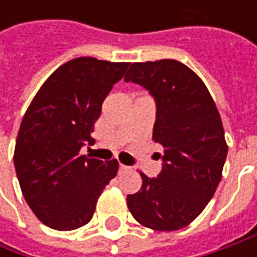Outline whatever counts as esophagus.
Here are the masks:
<instances>
[{
    "label": "esophagus",
    "mask_w": 257,
    "mask_h": 257,
    "mask_svg": "<svg viewBox=\"0 0 257 257\" xmlns=\"http://www.w3.org/2000/svg\"><path fill=\"white\" fill-rule=\"evenodd\" d=\"M130 167H127V166H124V164H120V172H125V170H128Z\"/></svg>",
    "instance_id": "1"
}]
</instances>
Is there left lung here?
<instances>
[{"mask_svg": "<svg viewBox=\"0 0 257 257\" xmlns=\"http://www.w3.org/2000/svg\"><path fill=\"white\" fill-rule=\"evenodd\" d=\"M156 101L153 140L163 146L157 177L142 174V189L127 196L133 217L146 227L172 232L192 223L222 179L227 144L222 118L207 87L176 60L133 63L124 77Z\"/></svg>", "mask_w": 257, "mask_h": 257, "instance_id": "left-lung-1", "label": "left lung"}]
</instances>
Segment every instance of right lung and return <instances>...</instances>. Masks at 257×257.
<instances>
[{
  "label": "right lung",
  "instance_id": "obj_1",
  "mask_svg": "<svg viewBox=\"0 0 257 257\" xmlns=\"http://www.w3.org/2000/svg\"><path fill=\"white\" fill-rule=\"evenodd\" d=\"M130 63L80 57L57 68L35 94L20 125L14 166L24 199L45 226L74 230L91 220L118 162L80 156L94 123Z\"/></svg>",
  "mask_w": 257,
  "mask_h": 257
}]
</instances>
